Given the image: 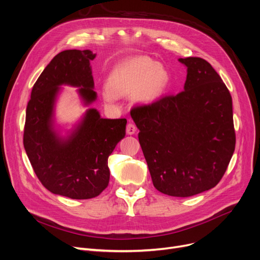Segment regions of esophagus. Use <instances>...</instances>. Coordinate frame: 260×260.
<instances>
[{
	"label": "esophagus",
	"instance_id": "1",
	"mask_svg": "<svg viewBox=\"0 0 260 260\" xmlns=\"http://www.w3.org/2000/svg\"><path fill=\"white\" fill-rule=\"evenodd\" d=\"M136 131H137V126L134 123L129 122L126 125V133H127V135H134L136 133Z\"/></svg>",
	"mask_w": 260,
	"mask_h": 260
}]
</instances>
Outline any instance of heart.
<instances>
[{
	"mask_svg": "<svg viewBox=\"0 0 260 260\" xmlns=\"http://www.w3.org/2000/svg\"><path fill=\"white\" fill-rule=\"evenodd\" d=\"M168 81L169 75L162 66L149 57L139 56L116 67L102 93L109 101L136 93L138 99L149 102L163 94Z\"/></svg>",
	"mask_w": 260,
	"mask_h": 260,
	"instance_id": "1",
	"label": "heart"
}]
</instances>
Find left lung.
I'll return each mask as SVG.
<instances>
[{"mask_svg":"<svg viewBox=\"0 0 260 260\" xmlns=\"http://www.w3.org/2000/svg\"><path fill=\"white\" fill-rule=\"evenodd\" d=\"M179 60L187 67L184 91L136 106L131 116L155 189L187 198L218 184L236 138L232 97L213 67L201 57Z\"/></svg>","mask_w":260,"mask_h":260,"instance_id":"1","label":"left lung"}]
</instances>
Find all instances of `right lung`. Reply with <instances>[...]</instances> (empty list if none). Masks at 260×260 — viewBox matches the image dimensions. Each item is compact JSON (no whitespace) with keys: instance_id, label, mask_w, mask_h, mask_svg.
I'll use <instances>...</instances> for the list:
<instances>
[{"instance_id":"obj_1","label":"right lung","mask_w":260,"mask_h":260,"mask_svg":"<svg viewBox=\"0 0 260 260\" xmlns=\"http://www.w3.org/2000/svg\"><path fill=\"white\" fill-rule=\"evenodd\" d=\"M91 50H66L53 57L34 83L26 110L24 147L43 186L73 200L98 197L110 182L109 155L125 136L126 119H103L86 111L67 140L52 128V115L59 85L80 86L85 105L96 99Z\"/></svg>"}]
</instances>
